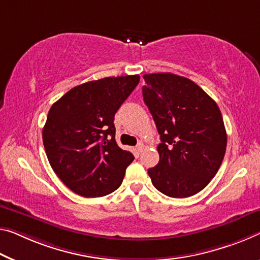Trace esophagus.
<instances>
[{
	"label": "esophagus",
	"mask_w": 260,
	"mask_h": 260,
	"mask_svg": "<svg viewBox=\"0 0 260 260\" xmlns=\"http://www.w3.org/2000/svg\"><path fill=\"white\" fill-rule=\"evenodd\" d=\"M143 149H144V144L143 143H138L137 146H136V151H137V153H141Z\"/></svg>",
	"instance_id": "34e87169"
}]
</instances>
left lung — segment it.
I'll list each match as a JSON object with an SVG mask.
<instances>
[{
  "label": "left lung",
  "instance_id": "obj_1",
  "mask_svg": "<svg viewBox=\"0 0 260 260\" xmlns=\"http://www.w3.org/2000/svg\"><path fill=\"white\" fill-rule=\"evenodd\" d=\"M144 102L161 143L151 181L170 198H188L208 185L221 166L226 133L216 102L197 83L172 73L144 74Z\"/></svg>",
  "mask_w": 260,
  "mask_h": 260
}]
</instances>
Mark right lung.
<instances>
[{
    "label": "right lung",
    "instance_id": "obj_1",
    "mask_svg": "<svg viewBox=\"0 0 260 260\" xmlns=\"http://www.w3.org/2000/svg\"><path fill=\"white\" fill-rule=\"evenodd\" d=\"M139 79L125 75L82 83L52 105L44 147L54 173L74 193L99 198L121 186L135 157L115 141L114 117Z\"/></svg>",
    "mask_w": 260,
    "mask_h": 260
}]
</instances>
